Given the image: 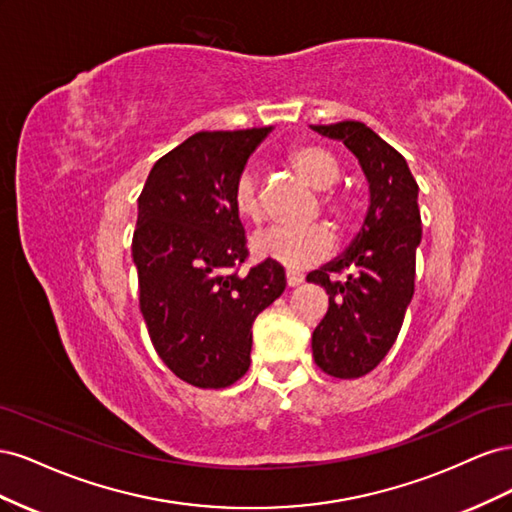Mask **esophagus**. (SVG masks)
Instances as JSON below:
<instances>
[{
    "label": "esophagus",
    "mask_w": 512,
    "mask_h": 512,
    "mask_svg": "<svg viewBox=\"0 0 512 512\" xmlns=\"http://www.w3.org/2000/svg\"><path fill=\"white\" fill-rule=\"evenodd\" d=\"M286 282H288V286H299L303 282V273L286 271Z\"/></svg>",
    "instance_id": "34e87169"
}]
</instances>
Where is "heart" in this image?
I'll return each instance as SVG.
<instances>
[{
	"mask_svg": "<svg viewBox=\"0 0 512 512\" xmlns=\"http://www.w3.org/2000/svg\"><path fill=\"white\" fill-rule=\"evenodd\" d=\"M288 164L294 173L303 177L312 188L320 190V207L337 224L344 226L350 220V203L344 194L333 190L339 181L342 168L331 151L318 145L297 147L288 153ZM232 205L245 222L260 224L265 220L256 177L245 170L239 175L235 190H232ZM254 252L262 258L280 262L288 269H303L324 258L333 247V235L324 224L307 226H273L252 241Z\"/></svg>",
	"mask_w": 512,
	"mask_h": 512,
	"instance_id": "b5f03b06",
	"label": "heart"
}]
</instances>
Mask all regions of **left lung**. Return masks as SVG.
I'll return each mask as SVG.
<instances>
[{"mask_svg": "<svg viewBox=\"0 0 512 512\" xmlns=\"http://www.w3.org/2000/svg\"><path fill=\"white\" fill-rule=\"evenodd\" d=\"M342 141L369 183V209L348 250L307 275L329 294V309L312 335L316 365L333 378H361L395 344L414 294L421 243L418 185L406 158L361 121L312 126ZM346 272L347 277H334Z\"/></svg>", "mask_w": 512, "mask_h": 512, "instance_id": "8db88e82", "label": "left lung"}]
</instances>
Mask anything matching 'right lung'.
<instances>
[{"label": "right lung", "mask_w": 512, "mask_h": 512, "mask_svg": "<svg viewBox=\"0 0 512 512\" xmlns=\"http://www.w3.org/2000/svg\"><path fill=\"white\" fill-rule=\"evenodd\" d=\"M269 132H198L153 164L138 196V305L164 365L198 389L250 369L252 324L286 288L269 258L239 273L250 252L232 190Z\"/></svg>", "instance_id": "1"}]
</instances>
